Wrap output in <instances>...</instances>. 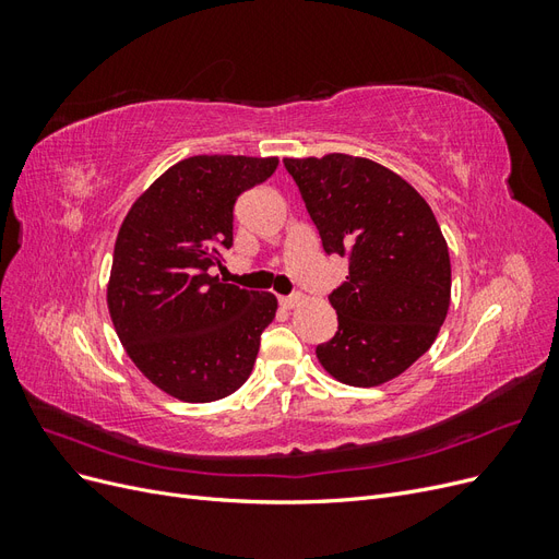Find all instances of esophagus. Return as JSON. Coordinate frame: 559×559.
I'll return each instance as SVG.
<instances>
[{
	"label": "esophagus",
	"instance_id": "1",
	"mask_svg": "<svg viewBox=\"0 0 559 559\" xmlns=\"http://www.w3.org/2000/svg\"><path fill=\"white\" fill-rule=\"evenodd\" d=\"M298 302H300V294H294V296H280V306H282V308H286V310L296 308Z\"/></svg>",
	"mask_w": 559,
	"mask_h": 559
}]
</instances>
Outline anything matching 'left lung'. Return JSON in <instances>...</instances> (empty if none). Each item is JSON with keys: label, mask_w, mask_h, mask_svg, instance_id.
Segmentation results:
<instances>
[{"label": "left lung", "mask_w": 559, "mask_h": 559, "mask_svg": "<svg viewBox=\"0 0 559 559\" xmlns=\"http://www.w3.org/2000/svg\"><path fill=\"white\" fill-rule=\"evenodd\" d=\"M321 247L349 261L329 296L337 331L317 359L352 386L394 380L425 354L450 308V253L427 200L384 165L347 154L284 158Z\"/></svg>", "instance_id": "8db88e82"}]
</instances>
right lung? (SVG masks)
<instances>
[{"label":"right lung","mask_w":559,"mask_h":559,"mask_svg":"<svg viewBox=\"0 0 559 559\" xmlns=\"http://www.w3.org/2000/svg\"><path fill=\"white\" fill-rule=\"evenodd\" d=\"M277 158L193 156L134 200L114 247L107 306L128 357L165 394L218 401L249 378L273 294L207 270L233 247V207L277 170Z\"/></svg>","instance_id":"obj_1"}]
</instances>
